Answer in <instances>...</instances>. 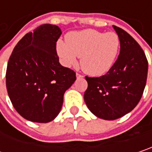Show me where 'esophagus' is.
Returning a JSON list of instances; mask_svg holds the SVG:
<instances>
[{
	"label": "esophagus",
	"mask_w": 152,
	"mask_h": 152,
	"mask_svg": "<svg viewBox=\"0 0 152 152\" xmlns=\"http://www.w3.org/2000/svg\"><path fill=\"white\" fill-rule=\"evenodd\" d=\"M76 77H77L78 79H80V78H82V77H83V75H81L80 73H78V72H77V73H76Z\"/></svg>",
	"instance_id": "34e87169"
}]
</instances>
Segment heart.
<instances>
[{
	"label": "heart",
	"mask_w": 152,
	"mask_h": 152,
	"mask_svg": "<svg viewBox=\"0 0 152 152\" xmlns=\"http://www.w3.org/2000/svg\"><path fill=\"white\" fill-rule=\"evenodd\" d=\"M56 48L64 66H75L78 57H81L80 66L84 72L92 76H100L110 70L117 60L120 38L114 32L86 29L69 34L66 42L58 40Z\"/></svg>",
	"instance_id": "heart-1"
}]
</instances>
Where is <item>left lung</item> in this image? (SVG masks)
Masks as SVG:
<instances>
[{
  "mask_svg": "<svg viewBox=\"0 0 152 152\" xmlns=\"http://www.w3.org/2000/svg\"><path fill=\"white\" fill-rule=\"evenodd\" d=\"M120 38L118 60L106 74L86 76L88 87L84 99L98 118L114 120L130 113L138 104L145 87L148 61L144 50L125 30L113 26Z\"/></svg>",
  "mask_w": 152,
  "mask_h": 152,
  "instance_id": "1",
  "label": "left lung"
}]
</instances>
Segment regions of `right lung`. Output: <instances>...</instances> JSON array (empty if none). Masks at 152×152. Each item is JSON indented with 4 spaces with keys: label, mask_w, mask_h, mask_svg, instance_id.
I'll use <instances>...</instances> for the list:
<instances>
[{
    "label": "right lung",
    "mask_w": 152,
    "mask_h": 152,
    "mask_svg": "<svg viewBox=\"0 0 152 152\" xmlns=\"http://www.w3.org/2000/svg\"><path fill=\"white\" fill-rule=\"evenodd\" d=\"M58 26L44 24L21 39L12 52L6 72L9 99L21 117L48 123L60 113L65 92L76 73L59 62Z\"/></svg>",
    "instance_id": "add662e5"
}]
</instances>
